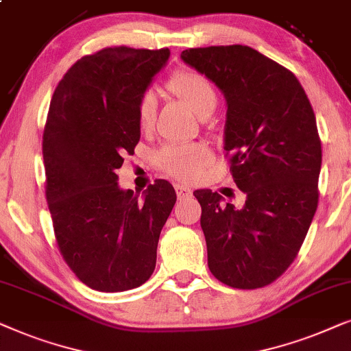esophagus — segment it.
I'll use <instances>...</instances> for the list:
<instances>
[{
	"label": "esophagus",
	"mask_w": 351,
	"mask_h": 351,
	"mask_svg": "<svg viewBox=\"0 0 351 351\" xmlns=\"http://www.w3.org/2000/svg\"><path fill=\"white\" fill-rule=\"evenodd\" d=\"M175 191H176V195H178V199L188 197V195L193 194V191H191L188 186H183V184H175Z\"/></svg>",
	"instance_id": "34e87169"
}]
</instances>
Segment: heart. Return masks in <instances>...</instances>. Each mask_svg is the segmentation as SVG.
<instances>
[{"instance_id": "b5f03b06", "label": "heart", "mask_w": 351, "mask_h": 351, "mask_svg": "<svg viewBox=\"0 0 351 351\" xmlns=\"http://www.w3.org/2000/svg\"><path fill=\"white\" fill-rule=\"evenodd\" d=\"M168 91L184 101L197 115L207 117L217 107L218 95L208 77L197 70H176L167 80ZM157 117V97L146 90L138 102V121L141 128H151ZM213 158L208 146L202 143L165 144L157 152V167L167 175L181 181H191Z\"/></svg>"}]
</instances>
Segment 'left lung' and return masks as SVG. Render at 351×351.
<instances>
[{
	"mask_svg": "<svg viewBox=\"0 0 351 351\" xmlns=\"http://www.w3.org/2000/svg\"><path fill=\"white\" fill-rule=\"evenodd\" d=\"M181 59L226 97L224 149L245 194L236 208L195 191L208 268L234 289L274 282L297 258L317 208L321 139L305 90L291 70L250 46L189 48Z\"/></svg>",
	"mask_w": 351,
	"mask_h": 351,
	"instance_id": "left-lung-1",
	"label": "left lung"
}]
</instances>
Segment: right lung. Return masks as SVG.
Instances as JSON below:
<instances>
[{"label": "right lung", "instance_id": "obj_1", "mask_svg": "<svg viewBox=\"0 0 351 351\" xmlns=\"http://www.w3.org/2000/svg\"><path fill=\"white\" fill-rule=\"evenodd\" d=\"M168 48H104L83 56L56 86L43 132L45 194L65 263L88 287L123 292L156 268L157 244L176 202L156 180L141 199L119 188L117 170L134 154L138 102Z\"/></svg>", "mask_w": 351, "mask_h": 351}]
</instances>
